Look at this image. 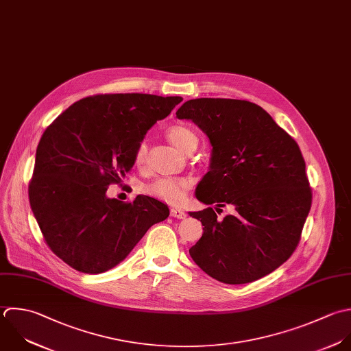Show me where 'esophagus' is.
Wrapping results in <instances>:
<instances>
[{
    "label": "esophagus",
    "mask_w": 351,
    "mask_h": 351,
    "mask_svg": "<svg viewBox=\"0 0 351 351\" xmlns=\"http://www.w3.org/2000/svg\"><path fill=\"white\" fill-rule=\"evenodd\" d=\"M171 216L176 219H184L186 213L182 209H171Z\"/></svg>",
    "instance_id": "34e87169"
}]
</instances>
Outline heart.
Wrapping results in <instances>:
<instances>
[{
	"mask_svg": "<svg viewBox=\"0 0 351 351\" xmlns=\"http://www.w3.org/2000/svg\"><path fill=\"white\" fill-rule=\"evenodd\" d=\"M167 136L179 150H182L184 153L191 146L198 145V138L194 134V131L182 124L169 127L167 130ZM146 154H147L146 142L138 143V146L135 149V156H134L135 164L142 165L146 160ZM189 187H190V182L184 178H158V179L145 184L142 187V191L149 197H153L156 199L175 205L183 199L184 191Z\"/></svg>",
	"mask_w": 351,
	"mask_h": 351,
	"instance_id": "obj_1",
	"label": "heart"
}]
</instances>
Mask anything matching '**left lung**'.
I'll return each mask as SVG.
<instances>
[{
    "label": "left lung",
    "instance_id": "1",
    "mask_svg": "<svg viewBox=\"0 0 351 351\" xmlns=\"http://www.w3.org/2000/svg\"><path fill=\"white\" fill-rule=\"evenodd\" d=\"M176 117L191 120L212 145L209 171L195 197L212 208L189 215L204 234L189 250L210 278L227 285L258 280L297 249L312 206L305 160L297 142L261 106L231 98H195Z\"/></svg>",
    "mask_w": 351,
    "mask_h": 351
}]
</instances>
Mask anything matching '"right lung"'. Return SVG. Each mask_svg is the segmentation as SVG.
<instances>
[{"mask_svg":"<svg viewBox=\"0 0 351 351\" xmlns=\"http://www.w3.org/2000/svg\"><path fill=\"white\" fill-rule=\"evenodd\" d=\"M182 101L139 93L93 95L45 130L28 198L47 246L65 264L91 275L109 271L169 216L156 198L121 202L106 190L131 171L146 132Z\"/></svg>","mask_w":351,"mask_h":351,"instance_id":"add662e5","label":"right lung"}]
</instances>
